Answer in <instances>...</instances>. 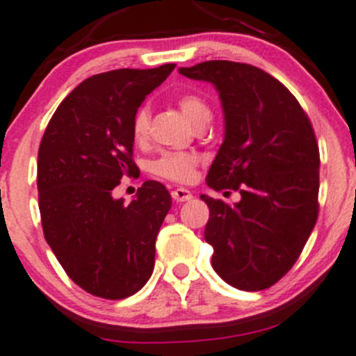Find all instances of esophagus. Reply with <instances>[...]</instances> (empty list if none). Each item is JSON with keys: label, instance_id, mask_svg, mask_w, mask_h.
Here are the masks:
<instances>
[{"label": "esophagus", "instance_id": "esophagus-1", "mask_svg": "<svg viewBox=\"0 0 356 356\" xmlns=\"http://www.w3.org/2000/svg\"><path fill=\"white\" fill-rule=\"evenodd\" d=\"M172 199L175 202H186L189 199H193V193L189 189H184V187H179V189L172 191Z\"/></svg>", "mask_w": 356, "mask_h": 356}]
</instances>
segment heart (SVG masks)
<instances>
[{"label":"heart","instance_id":"heart-1","mask_svg":"<svg viewBox=\"0 0 356 356\" xmlns=\"http://www.w3.org/2000/svg\"><path fill=\"white\" fill-rule=\"evenodd\" d=\"M177 106L184 113V116L197 128H202L209 123L211 108L202 97L196 95L179 96ZM148 124H150V113L148 108H140L134 118V138L136 143H143L148 135ZM197 165V157L194 154L186 152H167L154 160L150 165L152 174L157 177L167 179L172 182H189L194 175V169Z\"/></svg>","mask_w":356,"mask_h":356}]
</instances>
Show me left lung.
I'll return each instance as SVG.
<instances>
[{
	"label": "left lung",
	"instance_id": "obj_1",
	"mask_svg": "<svg viewBox=\"0 0 356 356\" xmlns=\"http://www.w3.org/2000/svg\"><path fill=\"white\" fill-rule=\"evenodd\" d=\"M179 72L220 92L225 140L206 182L241 196L235 204L201 196L209 208L211 265L229 286L264 291L291 270L318 220L311 121L286 86L255 65L208 60Z\"/></svg>",
	"mask_w": 356,
	"mask_h": 356
}]
</instances>
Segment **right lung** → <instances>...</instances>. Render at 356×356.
<instances>
[{
    "mask_svg": "<svg viewBox=\"0 0 356 356\" xmlns=\"http://www.w3.org/2000/svg\"><path fill=\"white\" fill-rule=\"evenodd\" d=\"M174 67L116 69L83 81L58 104L38 148L45 240L70 279L97 298H130L154 272L169 191L147 181L130 204L111 193L138 174L134 118Z\"/></svg>",
    "mask_w": 356,
    "mask_h": 356,
    "instance_id": "add662e5",
    "label": "right lung"
}]
</instances>
